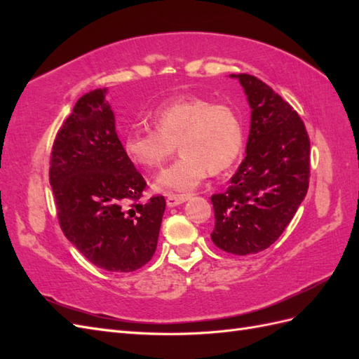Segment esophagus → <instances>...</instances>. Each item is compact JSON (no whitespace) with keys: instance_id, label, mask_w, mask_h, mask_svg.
<instances>
[{"instance_id":"esophagus-1","label":"esophagus","mask_w":359,"mask_h":359,"mask_svg":"<svg viewBox=\"0 0 359 359\" xmlns=\"http://www.w3.org/2000/svg\"><path fill=\"white\" fill-rule=\"evenodd\" d=\"M189 199V194H168L166 203L168 206H177L180 203H184Z\"/></svg>"}]
</instances>
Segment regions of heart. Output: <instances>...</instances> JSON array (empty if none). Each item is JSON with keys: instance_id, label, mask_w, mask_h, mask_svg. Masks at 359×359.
Here are the masks:
<instances>
[{"instance_id": "heart-1", "label": "heart", "mask_w": 359, "mask_h": 359, "mask_svg": "<svg viewBox=\"0 0 359 359\" xmlns=\"http://www.w3.org/2000/svg\"><path fill=\"white\" fill-rule=\"evenodd\" d=\"M151 121L154 130L127 133L123 148L136 166L160 169L178 145L181 157L156 180L160 191L193 190L210 172L229 169L241 154L243 121L227 103L184 95L160 104Z\"/></svg>"}]
</instances>
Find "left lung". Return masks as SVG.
Instances as JSON below:
<instances>
[{"label":"left lung","mask_w":359,"mask_h":359,"mask_svg":"<svg viewBox=\"0 0 359 359\" xmlns=\"http://www.w3.org/2000/svg\"><path fill=\"white\" fill-rule=\"evenodd\" d=\"M252 107L245 157L229 187L211 196L212 243L232 255H255L278 240L309 190L310 139L301 116L252 74H231Z\"/></svg>","instance_id":"left-lung-1"}]
</instances>
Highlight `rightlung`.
I'll list each match as a JSON object with an SVG mask.
<instances>
[{
	"label": "right lung",
	"instance_id": "add662e5",
	"mask_svg": "<svg viewBox=\"0 0 359 359\" xmlns=\"http://www.w3.org/2000/svg\"><path fill=\"white\" fill-rule=\"evenodd\" d=\"M106 88L83 94L60 127L49 182L61 231L95 266L132 273L153 257L166 201L124 153Z\"/></svg>",
	"mask_w": 359,
	"mask_h": 359
}]
</instances>
